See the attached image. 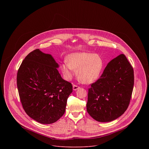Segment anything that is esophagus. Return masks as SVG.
Returning a JSON list of instances; mask_svg holds the SVG:
<instances>
[{"label": "esophagus", "instance_id": "esophagus-1", "mask_svg": "<svg viewBox=\"0 0 149 149\" xmlns=\"http://www.w3.org/2000/svg\"><path fill=\"white\" fill-rule=\"evenodd\" d=\"M80 87H79V86H77V85H75V84H74L73 85V90H74V91H76V90H77L78 89H79Z\"/></svg>", "mask_w": 149, "mask_h": 149}]
</instances>
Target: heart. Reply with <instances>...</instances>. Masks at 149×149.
<instances>
[{"label": "heart", "instance_id": "obj_1", "mask_svg": "<svg viewBox=\"0 0 149 149\" xmlns=\"http://www.w3.org/2000/svg\"><path fill=\"white\" fill-rule=\"evenodd\" d=\"M104 65L101 57L93 53L76 52L68 56V61H64L61 69L65 77L70 79L77 70L78 79L83 83H90L99 76Z\"/></svg>", "mask_w": 149, "mask_h": 149}]
</instances>
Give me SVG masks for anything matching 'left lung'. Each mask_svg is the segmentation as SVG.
I'll return each mask as SVG.
<instances>
[{"instance_id":"8db88e82","label":"left lung","mask_w":149,"mask_h":149,"mask_svg":"<svg viewBox=\"0 0 149 149\" xmlns=\"http://www.w3.org/2000/svg\"><path fill=\"white\" fill-rule=\"evenodd\" d=\"M134 79L133 67L124 54L112 59L88 89V113L100 122L120 117L129 105Z\"/></svg>"}]
</instances>
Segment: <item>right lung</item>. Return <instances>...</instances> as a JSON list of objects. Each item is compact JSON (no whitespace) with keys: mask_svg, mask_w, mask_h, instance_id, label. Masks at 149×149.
<instances>
[{"mask_svg":"<svg viewBox=\"0 0 149 149\" xmlns=\"http://www.w3.org/2000/svg\"><path fill=\"white\" fill-rule=\"evenodd\" d=\"M58 64L49 54L36 49L24 59L17 73V87L23 109L32 119L52 124L65 113L72 84L63 79Z\"/></svg>","mask_w":149,"mask_h":149,"instance_id":"obj_1","label":"right lung"}]
</instances>
